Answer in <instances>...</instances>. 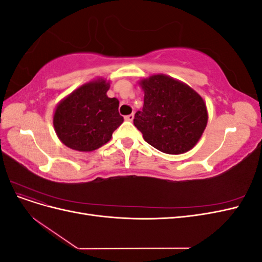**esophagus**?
I'll use <instances>...</instances> for the list:
<instances>
[{"label": "esophagus", "instance_id": "34e87169", "mask_svg": "<svg viewBox=\"0 0 262 262\" xmlns=\"http://www.w3.org/2000/svg\"><path fill=\"white\" fill-rule=\"evenodd\" d=\"M133 118H134V115H133V114L128 115V116H125V117H124V119H125L126 121H132V120H133Z\"/></svg>", "mask_w": 262, "mask_h": 262}]
</instances>
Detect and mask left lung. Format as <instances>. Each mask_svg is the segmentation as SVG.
Wrapping results in <instances>:
<instances>
[{
    "label": "left lung",
    "mask_w": 262,
    "mask_h": 262,
    "mask_svg": "<svg viewBox=\"0 0 262 262\" xmlns=\"http://www.w3.org/2000/svg\"><path fill=\"white\" fill-rule=\"evenodd\" d=\"M144 105L133 123L149 145L166 154L191 149L208 123L202 97L191 87L163 74L141 81Z\"/></svg>",
    "instance_id": "8db88e82"
}]
</instances>
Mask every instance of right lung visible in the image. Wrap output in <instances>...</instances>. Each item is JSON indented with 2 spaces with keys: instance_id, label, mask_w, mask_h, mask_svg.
<instances>
[{
  "instance_id": "right-lung-1",
  "label": "right lung",
  "mask_w": 262,
  "mask_h": 262,
  "mask_svg": "<svg viewBox=\"0 0 262 262\" xmlns=\"http://www.w3.org/2000/svg\"><path fill=\"white\" fill-rule=\"evenodd\" d=\"M109 83L90 82L62 100L53 116L57 136L68 147L91 152L112 139L114 131L123 122L118 112L119 100L109 98Z\"/></svg>"
}]
</instances>
